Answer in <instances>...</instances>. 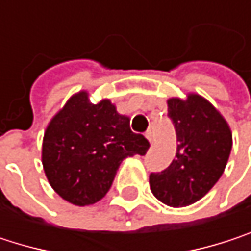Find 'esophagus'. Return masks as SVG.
Instances as JSON below:
<instances>
[{"label": "esophagus", "mask_w": 251, "mask_h": 251, "mask_svg": "<svg viewBox=\"0 0 251 251\" xmlns=\"http://www.w3.org/2000/svg\"><path fill=\"white\" fill-rule=\"evenodd\" d=\"M145 138H147V139L150 141V144H151V142H152V132H151V130H147V132H145Z\"/></svg>", "instance_id": "esophagus-1"}]
</instances>
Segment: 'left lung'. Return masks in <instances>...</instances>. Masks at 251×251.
Instances as JSON below:
<instances>
[{"label": "left lung", "instance_id": "left-lung-1", "mask_svg": "<svg viewBox=\"0 0 251 251\" xmlns=\"http://www.w3.org/2000/svg\"><path fill=\"white\" fill-rule=\"evenodd\" d=\"M177 136L172 164L150 175V187L163 203L181 208L203 198L226 170L232 147L229 126L221 113L199 94L167 101Z\"/></svg>", "mask_w": 251, "mask_h": 251}]
</instances>
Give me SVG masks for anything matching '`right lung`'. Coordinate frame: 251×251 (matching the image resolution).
Instances as JSON below:
<instances>
[{
    "label": "right lung",
    "instance_id": "1",
    "mask_svg": "<svg viewBox=\"0 0 251 251\" xmlns=\"http://www.w3.org/2000/svg\"><path fill=\"white\" fill-rule=\"evenodd\" d=\"M148 139L133 133L129 118L110 100L90 103L79 91L46 127L42 164L53 190L76 206L93 205L109 192L126 157L145 155Z\"/></svg>",
    "mask_w": 251,
    "mask_h": 251
}]
</instances>
